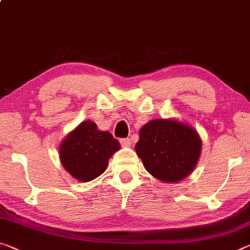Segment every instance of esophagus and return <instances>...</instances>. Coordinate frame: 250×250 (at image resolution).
Returning <instances> with one entry per match:
<instances>
[{
	"instance_id": "34e87169",
	"label": "esophagus",
	"mask_w": 250,
	"mask_h": 250,
	"mask_svg": "<svg viewBox=\"0 0 250 250\" xmlns=\"http://www.w3.org/2000/svg\"><path fill=\"white\" fill-rule=\"evenodd\" d=\"M121 144L123 145V146L125 147H129L130 144H132V141H130V138H122V140H120Z\"/></svg>"
}]
</instances>
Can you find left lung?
<instances>
[{
	"label": "left lung",
	"mask_w": 250,
	"mask_h": 250,
	"mask_svg": "<svg viewBox=\"0 0 250 250\" xmlns=\"http://www.w3.org/2000/svg\"><path fill=\"white\" fill-rule=\"evenodd\" d=\"M201 146V138L191 126L174 120H153L141 128L135 149L149 174L170 183L193 171Z\"/></svg>",
	"instance_id": "1"
}]
</instances>
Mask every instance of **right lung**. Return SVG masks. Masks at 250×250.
Wrapping results in <instances>:
<instances>
[{"instance_id": "1", "label": "right lung", "mask_w": 250, "mask_h": 250, "mask_svg": "<svg viewBox=\"0 0 250 250\" xmlns=\"http://www.w3.org/2000/svg\"><path fill=\"white\" fill-rule=\"evenodd\" d=\"M121 147L109 132L98 130L96 123L85 121L60 144V161L76 180L91 181L104 173L115 152Z\"/></svg>"}]
</instances>
